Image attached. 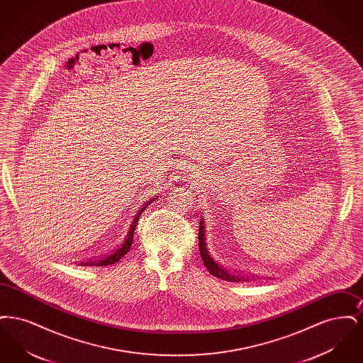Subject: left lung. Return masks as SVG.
<instances>
[{
	"instance_id": "8db88e82",
	"label": "left lung",
	"mask_w": 363,
	"mask_h": 363,
	"mask_svg": "<svg viewBox=\"0 0 363 363\" xmlns=\"http://www.w3.org/2000/svg\"><path fill=\"white\" fill-rule=\"evenodd\" d=\"M199 249H200V255L201 259L204 261L206 267L211 275L219 277L222 280H228V281H247L249 279L243 277V275H235V274H230L225 267H220V264H218L215 259H212V256L209 255L207 247V241H206V225H204V219H200V227H199Z\"/></svg>"
}]
</instances>
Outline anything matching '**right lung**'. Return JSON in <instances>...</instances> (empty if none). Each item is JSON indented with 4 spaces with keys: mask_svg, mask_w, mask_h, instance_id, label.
<instances>
[{
    "mask_svg": "<svg viewBox=\"0 0 363 363\" xmlns=\"http://www.w3.org/2000/svg\"><path fill=\"white\" fill-rule=\"evenodd\" d=\"M156 196L154 199H151V200H148V201H145L140 209L138 211V213L135 215V218H133V220H132V223L129 225V230H128V234H126V237H125V240L122 242L121 246L118 247V249H116L113 253H110V255H106L104 257H99V259H89V261H84V262H80V265H83V267H106V265H113V264H116V262H118L120 259L129 252V249H130V246H132V243H133V237H135V230H136V225H138V218H140V215L145 211V208L148 207L152 201H155Z\"/></svg>",
    "mask_w": 363,
    "mask_h": 363,
    "instance_id": "obj_1",
    "label": "right lung"
}]
</instances>
